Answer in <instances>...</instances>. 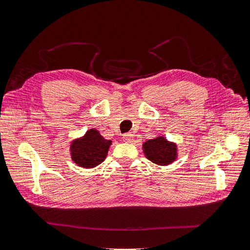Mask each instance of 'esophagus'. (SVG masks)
<instances>
[{
  "mask_svg": "<svg viewBox=\"0 0 250 250\" xmlns=\"http://www.w3.org/2000/svg\"><path fill=\"white\" fill-rule=\"evenodd\" d=\"M132 140H133V134H132V133H125V134H124V141L125 142L130 143V142H132Z\"/></svg>",
  "mask_w": 250,
  "mask_h": 250,
  "instance_id": "1",
  "label": "esophagus"
}]
</instances>
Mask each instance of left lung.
<instances>
[{
    "label": "left lung",
    "mask_w": 250,
    "mask_h": 250,
    "mask_svg": "<svg viewBox=\"0 0 250 250\" xmlns=\"http://www.w3.org/2000/svg\"><path fill=\"white\" fill-rule=\"evenodd\" d=\"M143 150L148 160L158 166H167L177 158V146L163 136L148 140L143 144Z\"/></svg>",
    "instance_id": "left-lung-1"
}]
</instances>
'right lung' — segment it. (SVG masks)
<instances>
[{
	"instance_id": "1",
	"label": "right lung",
	"mask_w": 250,
	"mask_h": 250,
	"mask_svg": "<svg viewBox=\"0 0 250 250\" xmlns=\"http://www.w3.org/2000/svg\"><path fill=\"white\" fill-rule=\"evenodd\" d=\"M110 145L111 141L105 140L97 130H88L71 144L72 160L82 167H94L104 161Z\"/></svg>"
}]
</instances>
